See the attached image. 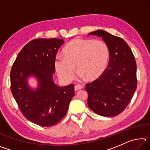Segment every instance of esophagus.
<instances>
[{
	"label": "esophagus",
	"instance_id": "34e87169",
	"mask_svg": "<svg viewBox=\"0 0 150 150\" xmlns=\"http://www.w3.org/2000/svg\"><path fill=\"white\" fill-rule=\"evenodd\" d=\"M83 88V86L82 85H77L75 86V91H78V90H80L81 88Z\"/></svg>",
	"mask_w": 150,
	"mask_h": 150
}]
</instances>
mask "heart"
<instances>
[{
    "instance_id": "heart-1",
    "label": "heart",
    "mask_w": 150,
    "mask_h": 150,
    "mask_svg": "<svg viewBox=\"0 0 150 150\" xmlns=\"http://www.w3.org/2000/svg\"><path fill=\"white\" fill-rule=\"evenodd\" d=\"M109 58V50L101 40L76 38L63 49V57L57 56L55 67L59 77L66 81L73 79L75 65L81 77L93 80L102 74Z\"/></svg>"
}]
</instances>
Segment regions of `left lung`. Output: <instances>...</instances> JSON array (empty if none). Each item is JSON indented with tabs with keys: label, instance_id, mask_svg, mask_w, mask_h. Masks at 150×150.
<instances>
[{
	"label": "left lung",
	"instance_id": "left-lung-1",
	"mask_svg": "<svg viewBox=\"0 0 150 150\" xmlns=\"http://www.w3.org/2000/svg\"><path fill=\"white\" fill-rule=\"evenodd\" d=\"M88 35L102 37L109 50L107 67L96 79L86 84L88 106L103 116H115L124 110L137 88L136 62L130 47L121 38L104 30Z\"/></svg>",
	"mask_w": 150,
	"mask_h": 150
}]
</instances>
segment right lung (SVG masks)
Listing matches in <instances>:
<instances>
[{"label":"right lung","instance_id":"right-lung-1","mask_svg":"<svg viewBox=\"0 0 150 150\" xmlns=\"http://www.w3.org/2000/svg\"><path fill=\"white\" fill-rule=\"evenodd\" d=\"M63 39H35L18 55L11 71V89L20 110L27 120L44 127L54 126L65 116L74 96V85L58 87L53 82L55 61ZM34 75L39 82L35 91L26 82Z\"/></svg>","mask_w":150,"mask_h":150}]
</instances>
